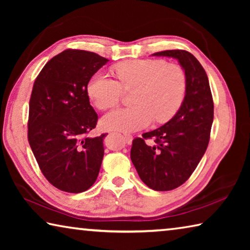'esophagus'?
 Masks as SVG:
<instances>
[{
    "instance_id": "obj_1",
    "label": "esophagus",
    "mask_w": 250,
    "mask_h": 250,
    "mask_svg": "<svg viewBox=\"0 0 250 250\" xmlns=\"http://www.w3.org/2000/svg\"><path fill=\"white\" fill-rule=\"evenodd\" d=\"M124 140L125 141L126 145H131V143H132V135L126 133L124 134Z\"/></svg>"
}]
</instances>
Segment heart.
<instances>
[{
    "instance_id": "obj_1",
    "label": "heart",
    "mask_w": 250,
    "mask_h": 250,
    "mask_svg": "<svg viewBox=\"0 0 250 250\" xmlns=\"http://www.w3.org/2000/svg\"><path fill=\"white\" fill-rule=\"evenodd\" d=\"M113 73L117 80L97 73L87 84L88 97L100 110L118 104L122 90H134L130 98L132 107L113 110L103 118L105 129L132 132L146 128L153 119L163 124L183 104L188 79L179 65L162 59H137L119 62Z\"/></svg>"
}]
</instances>
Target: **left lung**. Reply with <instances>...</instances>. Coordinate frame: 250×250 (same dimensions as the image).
Segmentation results:
<instances>
[{
	"label": "left lung",
	"mask_w": 250,
	"mask_h": 250,
	"mask_svg": "<svg viewBox=\"0 0 250 250\" xmlns=\"http://www.w3.org/2000/svg\"><path fill=\"white\" fill-rule=\"evenodd\" d=\"M153 56L177 59L185 71L188 89L174 117L142 138H135L130 155L143 183L154 191H171L188 180L205 153L214 104L205 70L191 53L172 49ZM146 138H153L156 145H146Z\"/></svg>",
	"instance_id": "left-lung-1"
}]
</instances>
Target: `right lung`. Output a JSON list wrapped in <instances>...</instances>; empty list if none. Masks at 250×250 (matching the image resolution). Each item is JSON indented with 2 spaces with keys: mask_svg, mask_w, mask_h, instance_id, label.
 <instances>
[{
  "mask_svg": "<svg viewBox=\"0 0 250 250\" xmlns=\"http://www.w3.org/2000/svg\"><path fill=\"white\" fill-rule=\"evenodd\" d=\"M108 62L92 52L66 49L50 59L34 83L28 142L42 173L61 191H87L99 174L105 133L86 137L98 121L87 84Z\"/></svg>",
  "mask_w": 250,
  "mask_h": 250,
  "instance_id": "add662e5",
  "label": "right lung"
}]
</instances>
